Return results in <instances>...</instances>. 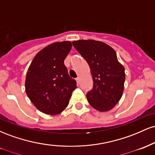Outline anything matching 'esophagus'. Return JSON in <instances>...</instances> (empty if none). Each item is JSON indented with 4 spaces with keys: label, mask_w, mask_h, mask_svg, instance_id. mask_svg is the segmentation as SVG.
<instances>
[{
    "label": "esophagus",
    "mask_w": 155,
    "mask_h": 155,
    "mask_svg": "<svg viewBox=\"0 0 155 155\" xmlns=\"http://www.w3.org/2000/svg\"><path fill=\"white\" fill-rule=\"evenodd\" d=\"M76 81H77V83H78V84H79L80 79H79V76H78V77H77V78H76Z\"/></svg>",
    "instance_id": "34e87169"
}]
</instances>
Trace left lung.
<instances>
[{
    "label": "left lung",
    "mask_w": 155,
    "mask_h": 155,
    "mask_svg": "<svg viewBox=\"0 0 155 155\" xmlns=\"http://www.w3.org/2000/svg\"><path fill=\"white\" fill-rule=\"evenodd\" d=\"M73 46L87 62L93 87L87 93V101L99 111H109L122 97L125 81L124 68L110 46L95 40H79Z\"/></svg>",
    "instance_id": "1"
}]
</instances>
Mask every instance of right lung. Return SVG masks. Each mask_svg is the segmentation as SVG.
<instances>
[{"label": "right lung", "mask_w": 155, "mask_h": 155, "mask_svg": "<svg viewBox=\"0 0 155 155\" xmlns=\"http://www.w3.org/2000/svg\"><path fill=\"white\" fill-rule=\"evenodd\" d=\"M71 41L55 42L37 53L28 68L25 91L33 105L47 114L60 113L69 104L76 81L68 75L64 60Z\"/></svg>", "instance_id": "right-lung-1"}]
</instances>
